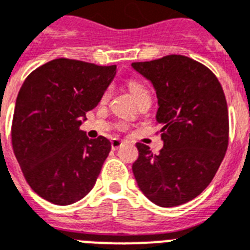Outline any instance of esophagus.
Returning a JSON list of instances; mask_svg holds the SVG:
<instances>
[{
  "instance_id": "34e87169",
  "label": "esophagus",
  "mask_w": 250,
  "mask_h": 250,
  "mask_svg": "<svg viewBox=\"0 0 250 250\" xmlns=\"http://www.w3.org/2000/svg\"><path fill=\"white\" fill-rule=\"evenodd\" d=\"M123 145H124V142L120 141V139H117V138H113L112 141H111V147H112V149L120 148V147H121Z\"/></svg>"
}]
</instances>
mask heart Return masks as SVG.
<instances>
[{"instance_id":"obj_1","label":"heart","mask_w":250,"mask_h":250,"mask_svg":"<svg viewBox=\"0 0 250 250\" xmlns=\"http://www.w3.org/2000/svg\"><path fill=\"white\" fill-rule=\"evenodd\" d=\"M127 86H129V89H130L131 94L134 95L135 99L143 97V95H148L149 94L148 89H147V87L141 83V81H138V80H130V81L127 83ZM108 95H109V89L103 94V99H107Z\"/></svg>"}]
</instances>
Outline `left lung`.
Returning <instances> with one entry per match:
<instances>
[{"mask_svg": "<svg viewBox=\"0 0 250 250\" xmlns=\"http://www.w3.org/2000/svg\"><path fill=\"white\" fill-rule=\"evenodd\" d=\"M131 67L152 83L164 147L155 155L137 143L133 173L145 196L159 207L192 200L214 178L229 146V111L210 69L185 55L137 62Z\"/></svg>", "mask_w": 250, "mask_h": 250, "instance_id": "1", "label": "left lung"}]
</instances>
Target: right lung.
I'll use <instances>...</instances> for the list:
<instances>
[{"mask_svg":"<svg viewBox=\"0 0 250 250\" xmlns=\"http://www.w3.org/2000/svg\"><path fill=\"white\" fill-rule=\"evenodd\" d=\"M115 75L116 65L59 58L35 69L21 85L11 143L24 178L45 200L73 204L95 185L111 142L102 135L89 139L80 126Z\"/></svg>","mask_w":250,"mask_h":250,"instance_id":"right-lung-1","label":"right lung"}]
</instances>
